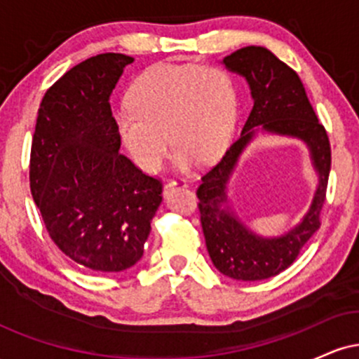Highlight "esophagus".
Instances as JSON below:
<instances>
[{"mask_svg": "<svg viewBox=\"0 0 359 359\" xmlns=\"http://www.w3.org/2000/svg\"><path fill=\"white\" fill-rule=\"evenodd\" d=\"M187 187V182L182 179H177V180H170V182H167L165 185H163V196H170L172 192L175 191V189H184Z\"/></svg>", "mask_w": 359, "mask_h": 359, "instance_id": "1", "label": "esophagus"}]
</instances>
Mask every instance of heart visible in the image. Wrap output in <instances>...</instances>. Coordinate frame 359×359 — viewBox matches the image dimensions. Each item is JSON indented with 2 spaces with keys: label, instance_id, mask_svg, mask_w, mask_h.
Returning <instances> with one entry per match:
<instances>
[{
  "label": "heart",
  "instance_id": "1",
  "mask_svg": "<svg viewBox=\"0 0 359 359\" xmlns=\"http://www.w3.org/2000/svg\"><path fill=\"white\" fill-rule=\"evenodd\" d=\"M126 106L116 116L123 145L138 167L156 172L168 140L180 167L219 154L231 137L236 94L231 77L217 65L160 64L138 76Z\"/></svg>",
  "mask_w": 359,
  "mask_h": 359
}]
</instances>
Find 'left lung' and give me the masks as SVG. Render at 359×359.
Segmentation results:
<instances>
[{"label":"left lung","mask_w":359,"mask_h":359,"mask_svg":"<svg viewBox=\"0 0 359 359\" xmlns=\"http://www.w3.org/2000/svg\"><path fill=\"white\" fill-rule=\"evenodd\" d=\"M222 64L248 82L253 108L243 126L241 137L201 179L197 205L214 266L229 278L253 282L275 277L288 269L319 229L331 170V145L297 72L277 59L269 48L250 45L224 57ZM257 126L267 133L302 139L311 151L313 165L320 175L315 199L306 216L290 232L275 238L258 237L250 232L225 205L229 177L259 128Z\"/></svg>","instance_id":"left-lung-1"}]
</instances>
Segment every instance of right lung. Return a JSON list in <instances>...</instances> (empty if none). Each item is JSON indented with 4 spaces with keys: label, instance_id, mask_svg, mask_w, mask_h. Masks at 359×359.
Listing matches in <instances>:
<instances>
[{
    "label": "right lung",
    "instance_id": "obj_1",
    "mask_svg": "<svg viewBox=\"0 0 359 359\" xmlns=\"http://www.w3.org/2000/svg\"><path fill=\"white\" fill-rule=\"evenodd\" d=\"M133 57L100 53L45 93L30 154V189L52 241L100 273L143 257L162 182L119 154L109 96Z\"/></svg>",
    "mask_w": 359,
    "mask_h": 359
}]
</instances>
